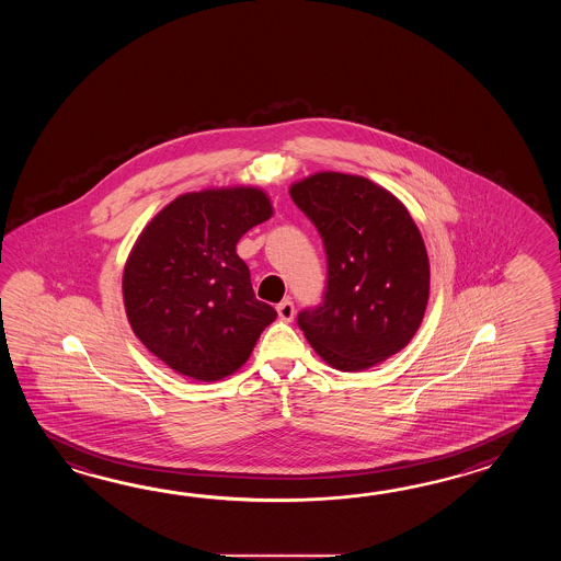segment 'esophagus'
<instances>
[{"label": "esophagus", "mask_w": 561, "mask_h": 561, "mask_svg": "<svg viewBox=\"0 0 561 561\" xmlns=\"http://www.w3.org/2000/svg\"><path fill=\"white\" fill-rule=\"evenodd\" d=\"M276 310H278V317H280L283 321H293V317H295V305H293L290 298H285V300L276 307Z\"/></svg>", "instance_id": "34e87169"}]
</instances>
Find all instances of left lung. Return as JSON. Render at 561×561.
I'll use <instances>...</instances> for the list:
<instances>
[{
    "label": "left lung",
    "mask_w": 561,
    "mask_h": 561,
    "mask_svg": "<svg viewBox=\"0 0 561 561\" xmlns=\"http://www.w3.org/2000/svg\"><path fill=\"white\" fill-rule=\"evenodd\" d=\"M290 196L321 234L327 283L297 322L339 370L369 369L417 333L430 298V259L405 206L363 176L319 172Z\"/></svg>",
    "instance_id": "obj_1"
}]
</instances>
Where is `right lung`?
Instances as JSON below:
<instances>
[{"label": "right lung", "mask_w": 561, "mask_h": 561, "mask_svg": "<svg viewBox=\"0 0 561 561\" xmlns=\"http://www.w3.org/2000/svg\"><path fill=\"white\" fill-rule=\"evenodd\" d=\"M271 216L263 191L220 188L179 196L144 228L124 268V305L136 336L170 369L218 381L275 321L237 254L240 237Z\"/></svg>", "instance_id": "right-lung-1"}]
</instances>
